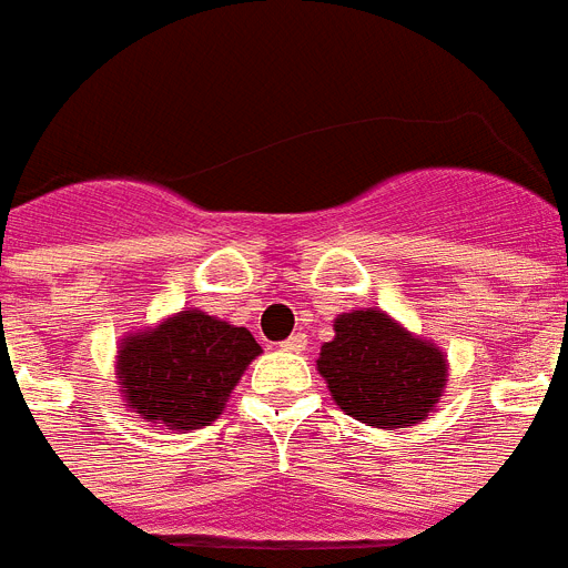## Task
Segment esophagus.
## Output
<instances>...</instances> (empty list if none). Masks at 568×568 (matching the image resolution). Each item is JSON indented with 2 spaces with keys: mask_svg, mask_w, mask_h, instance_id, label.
I'll return each mask as SVG.
<instances>
[{
  "mask_svg": "<svg viewBox=\"0 0 568 568\" xmlns=\"http://www.w3.org/2000/svg\"><path fill=\"white\" fill-rule=\"evenodd\" d=\"M306 343H308V337L300 335V332H297V335H292L288 341L280 343V346H283L285 352H303V349H306Z\"/></svg>",
  "mask_w": 568,
  "mask_h": 568,
  "instance_id": "obj_1",
  "label": "esophagus"
}]
</instances>
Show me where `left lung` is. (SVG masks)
Listing matches in <instances>:
<instances>
[{
  "instance_id": "obj_1",
  "label": "left lung",
  "mask_w": 568,
  "mask_h": 568,
  "mask_svg": "<svg viewBox=\"0 0 568 568\" xmlns=\"http://www.w3.org/2000/svg\"><path fill=\"white\" fill-rule=\"evenodd\" d=\"M317 373L346 416L369 427H413L447 384L445 352L375 308L346 312L323 343Z\"/></svg>"
}]
</instances>
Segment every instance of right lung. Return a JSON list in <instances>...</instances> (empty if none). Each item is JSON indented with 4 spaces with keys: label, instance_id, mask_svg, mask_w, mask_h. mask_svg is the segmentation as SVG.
<instances>
[{
    "label": "right lung",
    "instance_id": "right-lung-1",
    "mask_svg": "<svg viewBox=\"0 0 568 568\" xmlns=\"http://www.w3.org/2000/svg\"><path fill=\"white\" fill-rule=\"evenodd\" d=\"M260 352L245 326L190 308L123 337L114 375L132 413L166 430H199L222 416Z\"/></svg>",
    "mask_w": 568,
    "mask_h": 568
}]
</instances>
